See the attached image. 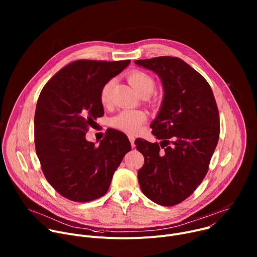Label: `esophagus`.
<instances>
[{"label": "esophagus", "mask_w": 257, "mask_h": 257, "mask_svg": "<svg viewBox=\"0 0 257 257\" xmlns=\"http://www.w3.org/2000/svg\"><path fill=\"white\" fill-rule=\"evenodd\" d=\"M128 138H129V140H130L131 146H132V148H134V146H135V144H134V141H135V137H134V136H132V135H129V136H128Z\"/></svg>", "instance_id": "34e87169"}]
</instances>
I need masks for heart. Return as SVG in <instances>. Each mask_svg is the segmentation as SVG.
<instances>
[{
    "mask_svg": "<svg viewBox=\"0 0 257 257\" xmlns=\"http://www.w3.org/2000/svg\"><path fill=\"white\" fill-rule=\"evenodd\" d=\"M128 81L135 91L142 95H151L156 89L155 79L143 71H133L128 75ZM113 81H107L100 89L99 99L102 105H107L111 100V90ZM146 114L139 109H126L112 119V125L126 133H135L140 128L141 124L146 120Z\"/></svg>",
    "mask_w": 257,
    "mask_h": 257,
    "instance_id": "heart-1",
    "label": "heart"
}]
</instances>
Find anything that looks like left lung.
<instances>
[{
	"label": "left lung",
	"mask_w": 257,
	"mask_h": 257,
	"mask_svg": "<svg viewBox=\"0 0 257 257\" xmlns=\"http://www.w3.org/2000/svg\"><path fill=\"white\" fill-rule=\"evenodd\" d=\"M162 80L164 99L152 143L137 138L144 157L137 178L143 194L154 202L176 205L189 197L205 177L219 136V118L212 90L203 76L177 57L135 61Z\"/></svg>",
	"instance_id": "8db88e82"
}]
</instances>
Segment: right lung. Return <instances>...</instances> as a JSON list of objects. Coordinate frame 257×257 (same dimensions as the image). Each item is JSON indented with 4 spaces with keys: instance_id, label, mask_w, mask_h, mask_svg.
<instances>
[{
    "instance_id": "add662e5",
    "label": "right lung",
    "mask_w": 257,
    "mask_h": 257,
    "mask_svg": "<svg viewBox=\"0 0 257 257\" xmlns=\"http://www.w3.org/2000/svg\"><path fill=\"white\" fill-rule=\"evenodd\" d=\"M130 63L74 61L47 82L34 115V143L42 170L53 188L72 201L104 195L124 156L127 136L111 130L99 145L87 141L88 128L103 115L101 87Z\"/></svg>"
}]
</instances>
